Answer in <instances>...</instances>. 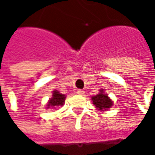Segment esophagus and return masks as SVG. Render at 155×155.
<instances>
[{
	"label": "esophagus",
	"mask_w": 155,
	"mask_h": 155,
	"mask_svg": "<svg viewBox=\"0 0 155 155\" xmlns=\"http://www.w3.org/2000/svg\"><path fill=\"white\" fill-rule=\"evenodd\" d=\"M84 93H85V91L83 90H78L77 91V94L79 95H84Z\"/></svg>",
	"instance_id": "34e87169"
}]
</instances>
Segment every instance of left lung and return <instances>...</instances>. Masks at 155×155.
<instances>
[{
  "label": "left lung",
  "instance_id": "obj_1",
  "mask_svg": "<svg viewBox=\"0 0 155 155\" xmlns=\"http://www.w3.org/2000/svg\"><path fill=\"white\" fill-rule=\"evenodd\" d=\"M91 101H93V104L96 106V108L100 109V110H101V111H104V110L109 108L113 104V102L108 98V95L105 94L102 91H101L96 96H93L91 98Z\"/></svg>",
  "mask_w": 155,
  "mask_h": 155
}]
</instances>
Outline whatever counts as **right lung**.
<instances>
[{"mask_svg": "<svg viewBox=\"0 0 155 155\" xmlns=\"http://www.w3.org/2000/svg\"><path fill=\"white\" fill-rule=\"evenodd\" d=\"M64 100H65V95L59 93V91H54L53 97L50 99L47 104V108H54L58 106H63L64 103Z\"/></svg>", "mask_w": 155, "mask_h": 155, "instance_id": "obj_1", "label": "right lung"}]
</instances>
